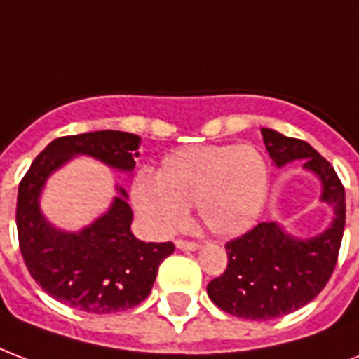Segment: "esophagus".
Segmentation results:
<instances>
[{
    "label": "esophagus",
    "instance_id": "esophagus-1",
    "mask_svg": "<svg viewBox=\"0 0 359 359\" xmlns=\"http://www.w3.org/2000/svg\"><path fill=\"white\" fill-rule=\"evenodd\" d=\"M176 246L180 248V250H189V252H195V250H198L201 248V244L198 242H193V241H176Z\"/></svg>",
    "mask_w": 359,
    "mask_h": 359
}]
</instances>
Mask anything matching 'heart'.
<instances>
[{
    "mask_svg": "<svg viewBox=\"0 0 359 359\" xmlns=\"http://www.w3.org/2000/svg\"><path fill=\"white\" fill-rule=\"evenodd\" d=\"M269 166L250 145H198L172 153L157 177L140 174L132 187L134 206L158 234L182 227L195 204L202 225L215 234H241L263 212Z\"/></svg>",
    "mask_w": 359,
    "mask_h": 359,
    "instance_id": "1",
    "label": "heart"
}]
</instances>
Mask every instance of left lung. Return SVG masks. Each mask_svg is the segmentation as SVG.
Listing matches in <instances>:
<instances>
[{"mask_svg": "<svg viewBox=\"0 0 359 359\" xmlns=\"http://www.w3.org/2000/svg\"><path fill=\"white\" fill-rule=\"evenodd\" d=\"M261 134L278 168L303 161V168L320 177L322 201L333 206L335 219L322 234L304 241L276 221H263L227 242V269L208 284V297L244 320H272L311 303L335 271L346 219L344 187L333 166L303 140L271 128H261Z\"/></svg>", "mask_w": 359, "mask_h": 359, "instance_id": "left-lung-1", "label": "left lung"}]
</instances>
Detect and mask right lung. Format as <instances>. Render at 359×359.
<instances>
[{
    "instance_id": "add662e5",
    "label": "right lung",
    "mask_w": 359,
    "mask_h": 359,
    "mask_svg": "<svg viewBox=\"0 0 359 359\" xmlns=\"http://www.w3.org/2000/svg\"><path fill=\"white\" fill-rule=\"evenodd\" d=\"M140 145V136L118 130L62 136L37 155L18 185L16 229L24 263L50 297L72 309L111 314L140 304L149 295L158 265L174 252V244L142 242L132 234V210L123 187H117L121 195L93 225L79 233L55 229L39 210L45 182L75 155L132 172Z\"/></svg>"
}]
</instances>
